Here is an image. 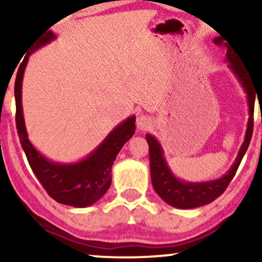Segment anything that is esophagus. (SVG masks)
Wrapping results in <instances>:
<instances>
[{
  "instance_id": "1",
  "label": "esophagus",
  "mask_w": 262,
  "mask_h": 262,
  "mask_svg": "<svg viewBox=\"0 0 262 262\" xmlns=\"http://www.w3.org/2000/svg\"><path fill=\"white\" fill-rule=\"evenodd\" d=\"M151 124H152V120H151L150 116H147V115L138 116L137 127L140 129V130H146L147 128H150Z\"/></svg>"
}]
</instances>
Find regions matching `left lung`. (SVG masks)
<instances>
[{
  "label": "left lung",
  "instance_id": "obj_1",
  "mask_svg": "<svg viewBox=\"0 0 262 262\" xmlns=\"http://www.w3.org/2000/svg\"><path fill=\"white\" fill-rule=\"evenodd\" d=\"M214 43L217 46L224 45L227 48L226 59L230 62V69L236 75L238 81L241 82L242 87L247 93L248 105H249V121L246 132V139L242 145L238 156L231 169L224 175L223 178L216 180L205 181V183H186V181L179 180L168 167L167 162L164 160L163 150H162L160 142L157 139L150 134H146V140L148 144V152H150V169H151V180L154 185L155 191L171 207L180 208V209H191L205 205L216 200L224 193L228 184L231 183L234 174L239 167L242 158L249 146L251 135H253L254 127V104H255V85H253V79L250 78L246 68L243 64L238 61V55L234 49L231 47L230 43L224 42L221 37L214 39ZM257 94V93H256Z\"/></svg>",
  "mask_w": 262,
  "mask_h": 262
}]
</instances>
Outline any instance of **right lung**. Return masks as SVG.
Wrapping results in <instances>:
<instances>
[{
    "mask_svg": "<svg viewBox=\"0 0 262 262\" xmlns=\"http://www.w3.org/2000/svg\"><path fill=\"white\" fill-rule=\"evenodd\" d=\"M54 38L55 35L52 31L46 32L32 46L31 52L25 55L16 74L14 84L16 130L30 167L49 196L58 203L84 208L100 200L110 187L114 161L123 145L135 133V116L118 124L88 157L77 163H54L39 154L29 141L26 133L21 105V82L30 54Z\"/></svg>",
    "mask_w": 262,
    "mask_h": 262,
    "instance_id": "right-lung-1",
    "label": "right lung"
}]
</instances>
